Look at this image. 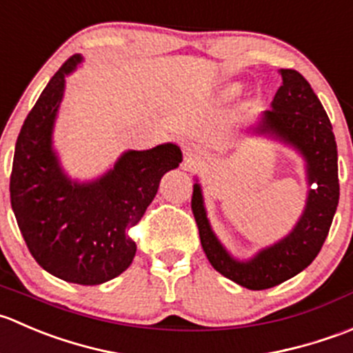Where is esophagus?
Returning <instances> with one entry per match:
<instances>
[{
    "instance_id": "34e87169",
    "label": "esophagus",
    "mask_w": 353,
    "mask_h": 353,
    "mask_svg": "<svg viewBox=\"0 0 353 353\" xmlns=\"http://www.w3.org/2000/svg\"><path fill=\"white\" fill-rule=\"evenodd\" d=\"M183 156H185V161L187 163H194L195 158H197V149L194 145H185L183 148Z\"/></svg>"
}]
</instances>
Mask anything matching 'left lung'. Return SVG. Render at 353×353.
Wrapping results in <instances>:
<instances>
[{"label": "left lung", "mask_w": 353, "mask_h": 353, "mask_svg": "<svg viewBox=\"0 0 353 353\" xmlns=\"http://www.w3.org/2000/svg\"><path fill=\"white\" fill-rule=\"evenodd\" d=\"M280 73L283 83L271 103L273 110L264 111L256 132L276 135L305 158L307 180L312 188L294 232L273 247L261 250L254 259L240 263L230 257L212 233L199 183L192 192V212L209 263L223 276L249 290L276 287L316 259L340 199L338 152L330 118L310 83L296 70H280Z\"/></svg>", "instance_id": "8db88e82"}]
</instances>
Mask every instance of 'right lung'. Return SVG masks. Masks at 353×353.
Here are the masks:
<instances>
[{
    "label": "right lung",
    "instance_id": "obj_1",
    "mask_svg": "<svg viewBox=\"0 0 353 353\" xmlns=\"http://www.w3.org/2000/svg\"><path fill=\"white\" fill-rule=\"evenodd\" d=\"M80 54L66 59L22 125L13 156L10 199L30 254L59 280L101 285L123 273L135 256L130 230L141 221L161 176L181 163L175 144L128 151L113 170L90 183L70 181L51 148L65 75Z\"/></svg>",
    "mask_w": 353,
    "mask_h": 353
}]
</instances>
